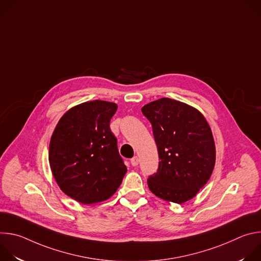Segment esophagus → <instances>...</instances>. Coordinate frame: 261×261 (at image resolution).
<instances>
[{
    "mask_svg": "<svg viewBox=\"0 0 261 261\" xmlns=\"http://www.w3.org/2000/svg\"><path fill=\"white\" fill-rule=\"evenodd\" d=\"M130 162H131V165H132V166H137V165H138V157H137V156L133 157Z\"/></svg>",
    "mask_w": 261,
    "mask_h": 261,
    "instance_id": "34e87169",
    "label": "esophagus"
}]
</instances>
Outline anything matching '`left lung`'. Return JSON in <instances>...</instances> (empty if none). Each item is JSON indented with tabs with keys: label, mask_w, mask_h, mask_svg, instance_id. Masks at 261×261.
<instances>
[{
	"label": "left lung",
	"mask_w": 261,
	"mask_h": 261,
	"mask_svg": "<svg viewBox=\"0 0 261 261\" xmlns=\"http://www.w3.org/2000/svg\"><path fill=\"white\" fill-rule=\"evenodd\" d=\"M158 147V171L147 178L157 197L174 203L192 199L210 179L216 146L205 118L196 108L169 98L141 108Z\"/></svg>",
	"instance_id": "obj_1"
}]
</instances>
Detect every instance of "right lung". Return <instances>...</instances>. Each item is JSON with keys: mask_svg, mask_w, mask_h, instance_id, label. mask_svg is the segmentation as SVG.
I'll return each mask as SVG.
<instances>
[{"mask_svg": "<svg viewBox=\"0 0 261 261\" xmlns=\"http://www.w3.org/2000/svg\"><path fill=\"white\" fill-rule=\"evenodd\" d=\"M118 105L102 100L70 108L49 142L48 160L61 190L83 204L113 196L127 172L109 122Z\"/></svg>", "mask_w": 261, "mask_h": 261, "instance_id": "right-lung-1", "label": "right lung"}]
</instances>
